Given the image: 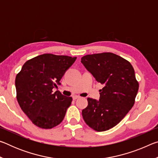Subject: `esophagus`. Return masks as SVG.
Returning a JSON list of instances; mask_svg holds the SVG:
<instances>
[{"label": "esophagus", "mask_w": 158, "mask_h": 158, "mask_svg": "<svg viewBox=\"0 0 158 158\" xmlns=\"http://www.w3.org/2000/svg\"><path fill=\"white\" fill-rule=\"evenodd\" d=\"M73 100H76L77 99L79 98V96H78V95H74L73 97Z\"/></svg>", "instance_id": "1"}]
</instances>
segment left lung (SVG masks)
<instances>
[{
	"instance_id": "obj_1",
	"label": "left lung",
	"mask_w": 158,
	"mask_h": 158,
	"mask_svg": "<svg viewBox=\"0 0 158 158\" xmlns=\"http://www.w3.org/2000/svg\"><path fill=\"white\" fill-rule=\"evenodd\" d=\"M81 62L104 85L100 100L87 99L83 118L95 131L108 130L119 123L135 104L139 89L135 70L129 61L110 52L84 56Z\"/></svg>"
}]
</instances>
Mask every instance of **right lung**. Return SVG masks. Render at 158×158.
Returning <instances> with one entry per match:
<instances>
[{
	"label": "right lung",
	"instance_id": "obj_1",
	"mask_svg": "<svg viewBox=\"0 0 158 158\" xmlns=\"http://www.w3.org/2000/svg\"><path fill=\"white\" fill-rule=\"evenodd\" d=\"M77 57L44 53L23 64L15 79L21 109L36 126L51 129L63 121L73 98L53 89Z\"/></svg>",
	"mask_w": 158,
	"mask_h": 158
}]
</instances>
